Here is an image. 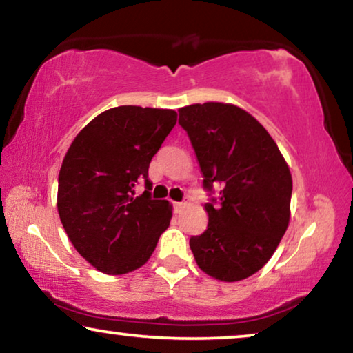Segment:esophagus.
<instances>
[{
    "mask_svg": "<svg viewBox=\"0 0 353 353\" xmlns=\"http://www.w3.org/2000/svg\"><path fill=\"white\" fill-rule=\"evenodd\" d=\"M185 206H187L185 201H177V203H174V211L176 212H181Z\"/></svg>",
    "mask_w": 353,
    "mask_h": 353,
    "instance_id": "1",
    "label": "esophagus"
}]
</instances>
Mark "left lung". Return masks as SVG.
Wrapping results in <instances>:
<instances>
[{
	"label": "left lung",
	"instance_id": "obj_1",
	"mask_svg": "<svg viewBox=\"0 0 353 353\" xmlns=\"http://www.w3.org/2000/svg\"><path fill=\"white\" fill-rule=\"evenodd\" d=\"M203 187L219 198L206 203L208 228L190 238L200 269L221 281H240L264 267L290 224L292 177L267 129L243 108L222 102L179 108Z\"/></svg>",
	"mask_w": 353,
	"mask_h": 353
}]
</instances>
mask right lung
Masks as SVG:
<instances>
[{
	"label": "right lung",
	"mask_w": 353,
	"mask_h": 353,
	"mask_svg": "<svg viewBox=\"0 0 353 353\" xmlns=\"http://www.w3.org/2000/svg\"><path fill=\"white\" fill-rule=\"evenodd\" d=\"M168 108L121 105L102 112L78 132L59 172L57 211L75 250L107 275H123L150 259L170 227L172 206L135 196L148 165L174 128Z\"/></svg>",
	"instance_id": "1"
}]
</instances>
